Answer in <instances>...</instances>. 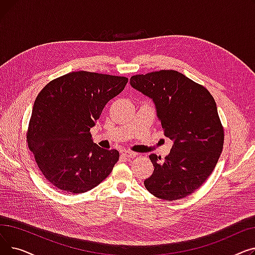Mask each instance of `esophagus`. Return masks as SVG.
<instances>
[{"label":"esophagus","mask_w":255,"mask_h":255,"mask_svg":"<svg viewBox=\"0 0 255 255\" xmlns=\"http://www.w3.org/2000/svg\"><path fill=\"white\" fill-rule=\"evenodd\" d=\"M122 155H123L124 157H126V158L131 159V158H134V157H136L137 153H135V152H131V151H122Z\"/></svg>","instance_id":"esophagus-1"}]
</instances>
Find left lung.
I'll return each mask as SVG.
<instances>
[{
  "label": "left lung",
  "instance_id": "1",
  "mask_svg": "<svg viewBox=\"0 0 255 255\" xmlns=\"http://www.w3.org/2000/svg\"><path fill=\"white\" fill-rule=\"evenodd\" d=\"M130 85L154 101L164 135L173 141L164 160L149 156L154 171L144 187L164 200L190 195L210 177L223 149L215 100L204 86L175 70L133 75Z\"/></svg>",
  "mask_w": 255,
  "mask_h": 255
}]
</instances>
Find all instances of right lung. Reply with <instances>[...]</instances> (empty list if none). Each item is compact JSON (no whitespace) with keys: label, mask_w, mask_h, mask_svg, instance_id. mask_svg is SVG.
Wrapping results in <instances>:
<instances>
[{"label":"right lung","mask_w":255,"mask_h":255,"mask_svg":"<svg viewBox=\"0 0 255 255\" xmlns=\"http://www.w3.org/2000/svg\"><path fill=\"white\" fill-rule=\"evenodd\" d=\"M127 83L124 76L76 71L51 80L38 94L26 141L52 186L84 193L109 177L120 154L94 143L90 130Z\"/></svg>","instance_id":"obj_1"}]
</instances>
